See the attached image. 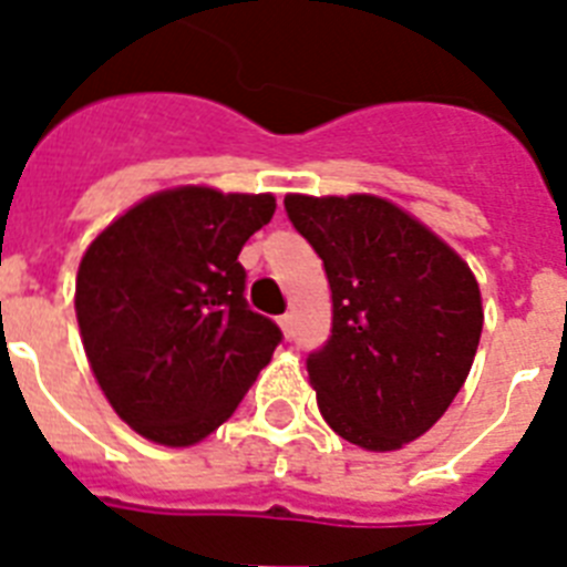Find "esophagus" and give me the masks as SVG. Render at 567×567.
<instances>
[{
	"instance_id": "esophagus-1",
	"label": "esophagus",
	"mask_w": 567,
	"mask_h": 567,
	"mask_svg": "<svg viewBox=\"0 0 567 567\" xmlns=\"http://www.w3.org/2000/svg\"><path fill=\"white\" fill-rule=\"evenodd\" d=\"M279 326H282L285 337H293V313H282V317H279Z\"/></svg>"
}]
</instances>
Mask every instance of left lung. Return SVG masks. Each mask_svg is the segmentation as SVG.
Returning <instances> with one entry per match:
<instances>
[{"label":"left lung","instance_id":"obj_1","mask_svg":"<svg viewBox=\"0 0 567 567\" xmlns=\"http://www.w3.org/2000/svg\"><path fill=\"white\" fill-rule=\"evenodd\" d=\"M285 213L331 285V337L306 360L322 417L374 453L415 441L473 365L484 326L473 270L374 195H288Z\"/></svg>","mask_w":567,"mask_h":567}]
</instances>
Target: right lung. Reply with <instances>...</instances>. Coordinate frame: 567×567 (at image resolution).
Wrapping results in <instances>:
<instances>
[{"label":"right lung","mask_w":567,"mask_h":567,"mask_svg":"<svg viewBox=\"0 0 567 567\" xmlns=\"http://www.w3.org/2000/svg\"><path fill=\"white\" fill-rule=\"evenodd\" d=\"M274 210V195L166 189L85 250L74 297L85 357L114 412L155 444L218 430L282 342L247 306L239 261Z\"/></svg>","instance_id":"1"}]
</instances>
